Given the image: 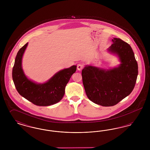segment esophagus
Returning <instances> with one entry per match:
<instances>
[{"label": "esophagus", "instance_id": "34e87169", "mask_svg": "<svg viewBox=\"0 0 150 150\" xmlns=\"http://www.w3.org/2000/svg\"><path fill=\"white\" fill-rule=\"evenodd\" d=\"M83 64H79L77 65V69L79 71H80L83 68Z\"/></svg>", "mask_w": 150, "mask_h": 150}]
</instances>
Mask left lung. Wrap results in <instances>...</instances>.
<instances>
[{"label":"left lung","mask_w":150,"mask_h":150,"mask_svg":"<svg viewBox=\"0 0 150 150\" xmlns=\"http://www.w3.org/2000/svg\"><path fill=\"white\" fill-rule=\"evenodd\" d=\"M107 49L118 57L120 64L105 69L86 65L82 70L83 83L88 98L102 106H112L133 90L138 76V64L134 52L128 43L114 38Z\"/></svg>","instance_id":"obj_1"}]
</instances>
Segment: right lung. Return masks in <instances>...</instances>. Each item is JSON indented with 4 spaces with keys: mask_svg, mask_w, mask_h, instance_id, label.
Segmentation results:
<instances>
[{
    "mask_svg": "<svg viewBox=\"0 0 150 150\" xmlns=\"http://www.w3.org/2000/svg\"><path fill=\"white\" fill-rule=\"evenodd\" d=\"M28 43L18 50L12 70V78L18 93L33 104L47 106L59 102L65 93V87L72 75L76 70L73 65L56 73L44 83H38L29 79L25 74L22 67V59Z\"/></svg>",
    "mask_w": 150,
    "mask_h": 150,
    "instance_id": "obj_1",
    "label": "right lung"
}]
</instances>
